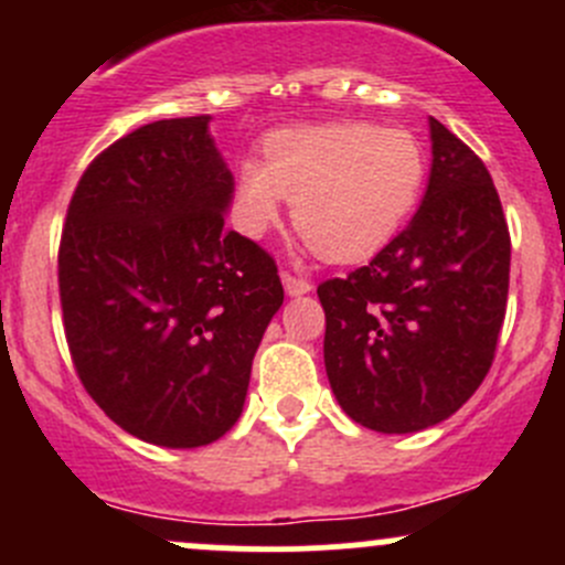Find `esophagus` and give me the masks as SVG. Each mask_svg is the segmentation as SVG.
<instances>
[{
    "label": "esophagus",
    "instance_id": "34e87169",
    "mask_svg": "<svg viewBox=\"0 0 565 565\" xmlns=\"http://www.w3.org/2000/svg\"><path fill=\"white\" fill-rule=\"evenodd\" d=\"M281 281H284V289H287L289 295H306V292H311V287H315L309 278L295 276V273H289V270L281 273Z\"/></svg>",
    "mask_w": 565,
    "mask_h": 565
}]
</instances>
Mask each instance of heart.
I'll list each match as a JSON object with an SVG mask.
<instances>
[{
	"instance_id": "1",
	"label": "heart",
	"mask_w": 565,
	"mask_h": 565,
	"mask_svg": "<svg viewBox=\"0 0 565 565\" xmlns=\"http://www.w3.org/2000/svg\"><path fill=\"white\" fill-rule=\"evenodd\" d=\"M265 163H237L232 213L243 235L262 237L295 202V224L324 259L361 262L398 235L426 185L424 145L372 122L273 130Z\"/></svg>"
}]
</instances>
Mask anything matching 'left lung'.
Segmentation results:
<instances>
[{
    "label": "left lung",
    "mask_w": 565,
    "mask_h": 565,
    "mask_svg": "<svg viewBox=\"0 0 565 565\" xmlns=\"http://www.w3.org/2000/svg\"><path fill=\"white\" fill-rule=\"evenodd\" d=\"M431 174L407 226L317 287L341 409L383 435L454 415L487 377L505 319L511 235L481 158L435 117Z\"/></svg>",
    "instance_id": "obj_1"
}]
</instances>
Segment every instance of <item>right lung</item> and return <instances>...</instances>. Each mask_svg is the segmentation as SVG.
<instances>
[{"mask_svg": "<svg viewBox=\"0 0 565 565\" xmlns=\"http://www.w3.org/2000/svg\"><path fill=\"white\" fill-rule=\"evenodd\" d=\"M210 117L141 125L78 180L60 241V303L84 391L167 448L224 437L284 303L276 259L224 226L232 172Z\"/></svg>", "mask_w": 565, "mask_h": 565, "instance_id": "add662e5", "label": "right lung"}]
</instances>
